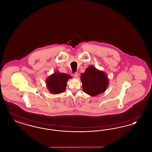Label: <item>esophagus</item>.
Here are the masks:
<instances>
[{"label":"esophagus","instance_id":"obj_1","mask_svg":"<svg viewBox=\"0 0 152 152\" xmlns=\"http://www.w3.org/2000/svg\"><path fill=\"white\" fill-rule=\"evenodd\" d=\"M73 76H74L75 78H77V77H78V76H79V73H75V74H73Z\"/></svg>","mask_w":152,"mask_h":152}]
</instances>
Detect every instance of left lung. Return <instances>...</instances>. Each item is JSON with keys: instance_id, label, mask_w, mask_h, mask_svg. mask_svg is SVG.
<instances>
[{"instance_id": "1", "label": "left lung", "mask_w": 152, "mask_h": 152, "mask_svg": "<svg viewBox=\"0 0 152 152\" xmlns=\"http://www.w3.org/2000/svg\"><path fill=\"white\" fill-rule=\"evenodd\" d=\"M83 91L91 96H96L105 92L109 85V79L104 72L90 65L85 72L81 74Z\"/></svg>"}]
</instances>
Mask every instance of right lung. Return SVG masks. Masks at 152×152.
Masks as SVG:
<instances>
[{
    "label": "right lung",
    "instance_id": "add662e5",
    "mask_svg": "<svg viewBox=\"0 0 152 152\" xmlns=\"http://www.w3.org/2000/svg\"><path fill=\"white\" fill-rule=\"evenodd\" d=\"M69 79H72V76L69 75L56 71L47 78L46 87L52 94H60L65 91L68 80Z\"/></svg>",
    "mask_w": 152,
    "mask_h": 152
}]
</instances>
